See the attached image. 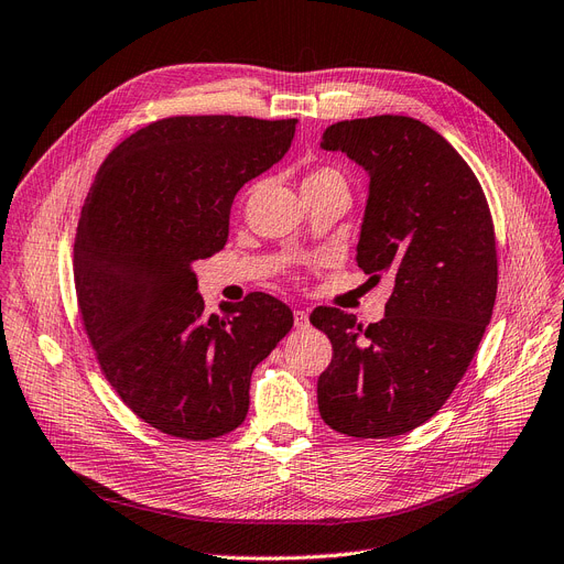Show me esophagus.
I'll use <instances>...</instances> for the list:
<instances>
[{
	"instance_id": "esophagus-1",
	"label": "esophagus",
	"mask_w": 564,
	"mask_h": 564,
	"mask_svg": "<svg viewBox=\"0 0 564 564\" xmlns=\"http://www.w3.org/2000/svg\"><path fill=\"white\" fill-rule=\"evenodd\" d=\"M311 323H308V311H302V308H297L295 311V327L297 329H306Z\"/></svg>"
}]
</instances>
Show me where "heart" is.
<instances>
[{
  "instance_id": "heart-1",
  "label": "heart",
  "mask_w": 564,
  "mask_h": 564,
  "mask_svg": "<svg viewBox=\"0 0 564 564\" xmlns=\"http://www.w3.org/2000/svg\"><path fill=\"white\" fill-rule=\"evenodd\" d=\"M321 175H336V173H332V170H321V173H315L311 177H321Z\"/></svg>"
}]
</instances>
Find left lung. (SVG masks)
Masks as SVG:
<instances>
[{
  "instance_id": "8db88e82",
  "label": "left lung",
  "mask_w": 564,
  "mask_h": 564,
  "mask_svg": "<svg viewBox=\"0 0 564 564\" xmlns=\"http://www.w3.org/2000/svg\"><path fill=\"white\" fill-rule=\"evenodd\" d=\"M323 150L369 173L357 264L394 279L380 323L321 306L311 323L332 340L317 380L327 426L352 437H391L422 426L468 371L498 292L494 218L454 147L403 115L338 121Z\"/></svg>"
}]
</instances>
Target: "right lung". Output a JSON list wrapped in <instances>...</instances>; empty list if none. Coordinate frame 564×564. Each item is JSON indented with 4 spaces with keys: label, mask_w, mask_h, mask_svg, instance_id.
Instances as JSON below:
<instances>
[{
    "label": "right lung",
    "mask_w": 564,
    "mask_h": 564,
    "mask_svg": "<svg viewBox=\"0 0 564 564\" xmlns=\"http://www.w3.org/2000/svg\"><path fill=\"white\" fill-rule=\"evenodd\" d=\"M295 127L167 117L117 144L87 193L73 243L83 323L119 399L161 433L235 431L253 369L292 327L264 292L207 315L193 262L226 247L237 191L285 156Z\"/></svg>",
    "instance_id": "add662e5"
}]
</instances>
